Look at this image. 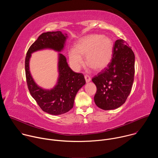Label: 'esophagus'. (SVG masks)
<instances>
[{
	"label": "esophagus",
	"mask_w": 158,
	"mask_h": 158,
	"mask_svg": "<svg viewBox=\"0 0 158 158\" xmlns=\"http://www.w3.org/2000/svg\"><path fill=\"white\" fill-rule=\"evenodd\" d=\"M84 78H85V82L87 83V82H89L90 81H91V78L89 76H87V75H85V76H84Z\"/></svg>",
	"instance_id": "esophagus-1"
}]
</instances>
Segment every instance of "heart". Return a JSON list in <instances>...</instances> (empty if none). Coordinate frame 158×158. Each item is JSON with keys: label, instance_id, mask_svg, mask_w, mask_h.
Instances as JSON below:
<instances>
[{"label": "heart", "instance_id": "obj_1", "mask_svg": "<svg viewBox=\"0 0 158 158\" xmlns=\"http://www.w3.org/2000/svg\"><path fill=\"white\" fill-rule=\"evenodd\" d=\"M113 42L110 38L102 35H91L81 39L76 49L69 51L70 64L75 70H79L84 64L83 57L86 56V63L91 69L100 71L110 62Z\"/></svg>", "mask_w": 158, "mask_h": 158}]
</instances>
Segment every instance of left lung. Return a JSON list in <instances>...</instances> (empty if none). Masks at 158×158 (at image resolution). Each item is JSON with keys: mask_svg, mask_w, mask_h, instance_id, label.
I'll use <instances>...</instances> for the list:
<instances>
[{"mask_svg": "<svg viewBox=\"0 0 158 158\" xmlns=\"http://www.w3.org/2000/svg\"><path fill=\"white\" fill-rule=\"evenodd\" d=\"M134 63L131 47L123 39L116 40L107 67L92 79L97 87L94 99L98 107L115 109L126 102L134 81Z\"/></svg>", "mask_w": 158, "mask_h": 158, "instance_id": "8db88e82", "label": "left lung"}]
</instances>
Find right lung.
<instances>
[{
    "label": "right lung",
    "instance_id": "add662e5",
    "mask_svg": "<svg viewBox=\"0 0 158 158\" xmlns=\"http://www.w3.org/2000/svg\"><path fill=\"white\" fill-rule=\"evenodd\" d=\"M67 38V34L60 31L42 33L32 44L26 57V75L29 92L42 110L52 115H60L69 111L73 107L76 94L85 84L84 75L72 71L65 57L60 53L64 49ZM46 49L58 52V77L55 85L51 89L39 86L30 71L31 54Z\"/></svg>",
    "mask_w": 158,
    "mask_h": 158
}]
</instances>
